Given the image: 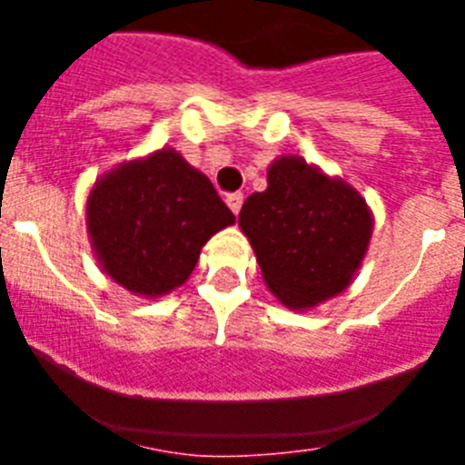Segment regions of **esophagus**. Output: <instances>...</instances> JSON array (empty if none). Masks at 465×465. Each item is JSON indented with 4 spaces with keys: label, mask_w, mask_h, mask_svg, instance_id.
Masks as SVG:
<instances>
[{
    "label": "esophagus",
    "mask_w": 465,
    "mask_h": 465,
    "mask_svg": "<svg viewBox=\"0 0 465 465\" xmlns=\"http://www.w3.org/2000/svg\"><path fill=\"white\" fill-rule=\"evenodd\" d=\"M242 203H244V195H242V193H230V195L225 197V204H228L232 213H240Z\"/></svg>",
    "instance_id": "1"
}]
</instances>
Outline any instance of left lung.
I'll return each instance as SVG.
<instances>
[{
	"label": "left lung",
	"instance_id": "8db88e82",
	"mask_svg": "<svg viewBox=\"0 0 465 465\" xmlns=\"http://www.w3.org/2000/svg\"><path fill=\"white\" fill-rule=\"evenodd\" d=\"M240 228L268 289L289 310L342 293L363 262L372 213L356 188L298 155L270 165L268 188L246 197Z\"/></svg>",
	"mask_w": 465,
	"mask_h": 465
}]
</instances>
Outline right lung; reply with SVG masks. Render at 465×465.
I'll list each match as a JSON object with an SVG mask.
<instances>
[{
  "label": "right lung",
  "instance_id": "right-lung-1",
  "mask_svg": "<svg viewBox=\"0 0 465 465\" xmlns=\"http://www.w3.org/2000/svg\"><path fill=\"white\" fill-rule=\"evenodd\" d=\"M232 223L212 182L172 149L114 167L94 182L85 203L100 268L146 298L182 286L209 237Z\"/></svg>",
  "mask_w": 465,
  "mask_h": 465
}]
</instances>
